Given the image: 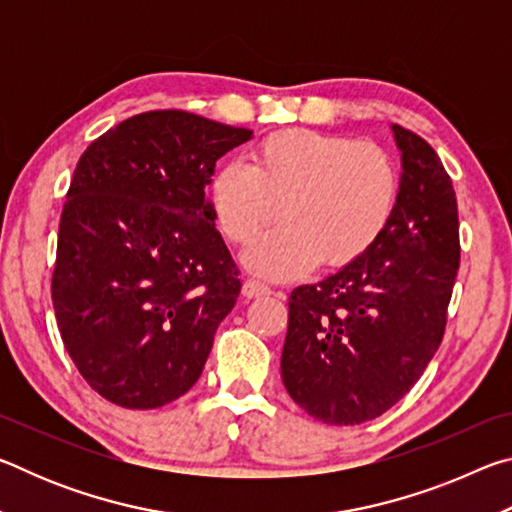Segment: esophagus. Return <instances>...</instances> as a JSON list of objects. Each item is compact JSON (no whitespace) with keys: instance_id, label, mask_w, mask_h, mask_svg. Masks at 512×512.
<instances>
[{"instance_id":"esophagus-1","label":"esophagus","mask_w":512,"mask_h":512,"mask_svg":"<svg viewBox=\"0 0 512 512\" xmlns=\"http://www.w3.org/2000/svg\"><path fill=\"white\" fill-rule=\"evenodd\" d=\"M241 293H244V298H259V296H268L271 293V289L266 287V284L257 282V280H246L244 287H241Z\"/></svg>"}]
</instances>
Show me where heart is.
I'll use <instances>...</instances> for the list:
<instances>
[{
    "label": "heart",
    "mask_w": 512,
    "mask_h": 512,
    "mask_svg": "<svg viewBox=\"0 0 512 512\" xmlns=\"http://www.w3.org/2000/svg\"><path fill=\"white\" fill-rule=\"evenodd\" d=\"M225 241L246 246L275 219L282 223L246 250L244 264L287 282L325 262H357L393 221L400 173L381 146L316 131L268 135L248 164L225 162L207 185Z\"/></svg>",
    "instance_id": "b5f03b06"
}]
</instances>
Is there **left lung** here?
Wrapping results in <instances>:
<instances>
[{"mask_svg":"<svg viewBox=\"0 0 512 512\" xmlns=\"http://www.w3.org/2000/svg\"><path fill=\"white\" fill-rule=\"evenodd\" d=\"M391 131L402 153L391 225L357 262L289 298L284 388L339 427L379 418L422 377L443 341L461 259L452 178L422 137Z\"/></svg>","mask_w":512,"mask_h":512,"instance_id":"1","label":"left lung"}]
</instances>
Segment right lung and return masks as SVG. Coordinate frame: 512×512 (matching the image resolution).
Returning a JSON list of instances; mask_svg holds the SVG:
<instances>
[{
    "instance_id": "obj_1",
    "label": "right lung",
    "mask_w": 512,
    "mask_h": 512,
    "mask_svg": "<svg viewBox=\"0 0 512 512\" xmlns=\"http://www.w3.org/2000/svg\"><path fill=\"white\" fill-rule=\"evenodd\" d=\"M253 131L185 110L121 121L81 155L60 216L51 300L83 379L124 409H158L201 377L239 271L205 187Z\"/></svg>"
}]
</instances>
